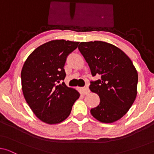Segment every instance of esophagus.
Wrapping results in <instances>:
<instances>
[{
  "label": "esophagus",
  "instance_id": "esophagus-1",
  "mask_svg": "<svg viewBox=\"0 0 154 154\" xmlns=\"http://www.w3.org/2000/svg\"><path fill=\"white\" fill-rule=\"evenodd\" d=\"M80 91H81V93L83 95H85V94H88L90 92V90L88 87H83V88H81L80 89Z\"/></svg>",
  "mask_w": 154,
  "mask_h": 154
}]
</instances>
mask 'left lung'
Returning a JSON list of instances; mask_svg holds the SVG:
<instances>
[{"label": "left lung", "mask_w": 154, "mask_h": 154, "mask_svg": "<svg viewBox=\"0 0 154 154\" xmlns=\"http://www.w3.org/2000/svg\"><path fill=\"white\" fill-rule=\"evenodd\" d=\"M78 48L92 76L101 75L100 79L90 81V90L100 98V104L90 110L92 116L106 123L121 119L137 96L138 75L132 61L121 50L106 42H82Z\"/></svg>", "instance_id": "1"}]
</instances>
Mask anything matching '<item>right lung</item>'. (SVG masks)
Returning a JSON list of instances; mask_svg holds the SVG:
<instances>
[{
    "instance_id": "add662e5",
    "label": "right lung",
    "mask_w": 154,
    "mask_h": 154,
    "mask_svg": "<svg viewBox=\"0 0 154 154\" xmlns=\"http://www.w3.org/2000/svg\"><path fill=\"white\" fill-rule=\"evenodd\" d=\"M79 42L55 40L39 46L26 59L21 72L24 98L34 114L48 124L60 123L70 114L80 94L68 88L64 65Z\"/></svg>"
}]
</instances>
